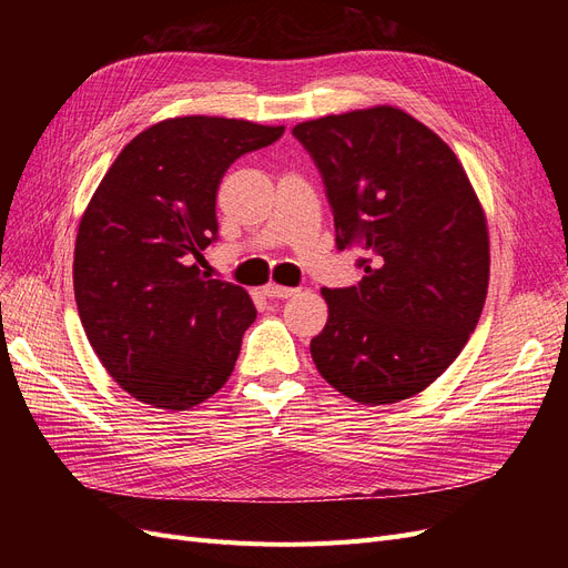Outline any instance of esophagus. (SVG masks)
Instances as JSON below:
<instances>
[{
    "label": "esophagus",
    "instance_id": "obj_1",
    "mask_svg": "<svg viewBox=\"0 0 568 568\" xmlns=\"http://www.w3.org/2000/svg\"><path fill=\"white\" fill-rule=\"evenodd\" d=\"M263 294H265L267 298H291V296L296 294V288H288V286H280V284L270 282V284L263 286Z\"/></svg>",
    "mask_w": 568,
    "mask_h": 568
}]
</instances>
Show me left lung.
I'll return each instance as SVG.
<instances>
[{
    "label": "left lung",
    "instance_id": "obj_1",
    "mask_svg": "<svg viewBox=\"0 0 568 568\" xmlns=\"http://www.w3.org/2000/svg\"><path fill=\"white\" fill-rule=\"evenodd\" d=\"M324 178L338 248L365 277L322 288L313 363L346 398L390 405L432 386L467 346L490 280L488 220L455 151L379 104L294 128Z\"/></svg>",
    "mask_w": 568,
    "mask_h": 568
}]
</instances>
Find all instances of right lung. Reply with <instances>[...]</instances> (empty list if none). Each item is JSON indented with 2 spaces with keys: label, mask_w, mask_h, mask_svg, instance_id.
<instances>
[{
  "label": "right lung",
  "mask_w": 568,
  "mask_h": 568,
  "mask_svg": "<svg viewBox=\"0 0 568 568\" xmlns=\"http://www.w3.org/2000/svg\"><path fill=\"white\" fill-rule=\"evenodd\" d=\"M284 125L178 115L118 153L84 209L73 255L80 322L101 365L132 398L189 409L234 369L255 307L242 286L203 280L227 168L277 142Z\"/></svg>",
  "instance_id": "obj_1"
}]
</instances>
